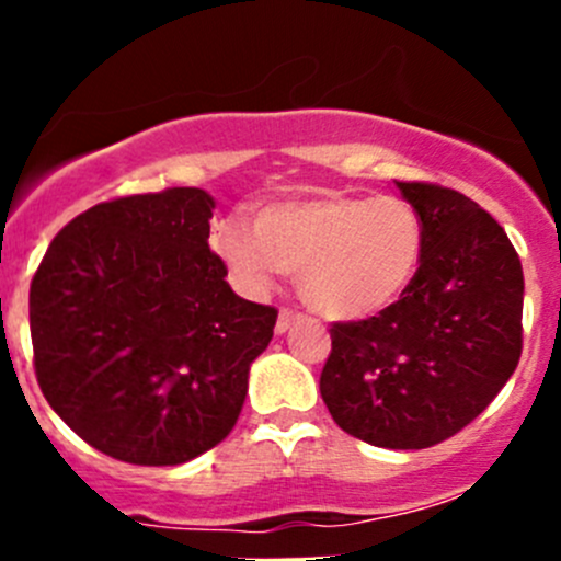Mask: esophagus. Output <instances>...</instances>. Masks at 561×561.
I'll list each match as a JSON object with an SVG mask.
<instances>
[{
  "label": "esophagus",
  "mask_w": 561,
  "mask_h": 561,
  "mask_svg": "<svg viewBox=\"0 0 561 561\" xmlns=\"http://www.w3.org/2000/svg\"><path fill=\"white\" fill-rule=\"evenodd\" d=\"M301 317H304V314L290 312V309H282V312H279V320H276V333H279V336H282V333H287V331H290L293 325H296L298 320H301Z\"/></svg>",
  "instance_id": "34e87169"
}]
</instances>
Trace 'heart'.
Here are the masks:
<instances>
[{"label": "heart", "mask_w": 561, "mask_h": 561, "mask_svg": "<svg viewBox=\"0 0 561 561\" xmlns=\"http://www.w3.org/2000/svg\"><path fill=\"white\" fill-rule=\"evenodd\" d=\"M426 228L396 195H317L268 203L257 219H222L214 252L236 285L260 296L285 271L309 307L333 320H366L393 307L415 279Z\"/></svg>", "instance_id": "1"}]
</instances>
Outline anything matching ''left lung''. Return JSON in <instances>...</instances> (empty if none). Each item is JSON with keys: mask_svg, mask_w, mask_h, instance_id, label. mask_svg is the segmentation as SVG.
Masks as SVG:
<instances>
[{"mask_svg": "<svg viewBox=\"0 0 561 561\" xmlns=\"http://www.w3.org/2000/svg\"><path fill=\"white\" fill-rule=\"evenodd\" d=\"M396 186L426 228L421 268L386 312L333 322L320 393L353 437L421 450L472 423L516 371L524 271L502 225L467 195Z\"/></svg>", "mask_w": 561, "mask_h": 561, "instance_id": "obj_1", "label": "left lung"}]
</instances>
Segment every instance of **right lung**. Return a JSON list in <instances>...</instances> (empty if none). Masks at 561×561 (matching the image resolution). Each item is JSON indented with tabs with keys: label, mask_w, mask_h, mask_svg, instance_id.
Segmentation results:
<instances>
[{
	"label": "right lung",
	"mask_w": 561,
	"mask_h": 561,
	"mask_svg": "<svg viewBox=\"0 0 561 561\" xmlns=\"http://www.w3.org/2000/svg\"><path fill=\"white\" fill-rule=\"evenodd\" d=\"M197 186L98 203L56 233L30 287L39 390L92 448L175 467L233 432L276 309L208 249Z\"/></svg>",
	"instance_id": "right-lung-1"
}]
</instances>
